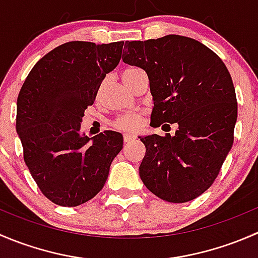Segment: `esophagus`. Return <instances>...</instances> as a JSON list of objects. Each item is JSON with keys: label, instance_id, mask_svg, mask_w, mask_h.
<instances>
[{"label": "esophagus", "instance_id": "esophagus-1", "mask_svg": "<svg viewBox=\"0 0 258 258\" xmlns=\"http://www.w3.org/2000/svg\"><path fill=\"white\" fill-rule=\"evenodd\" d=\"M135 139H136V136H135V135H128V134L123 135V142H124V144H128V142L134 141Z\"/></svg>", "mask_w": 258, "mask_h": 258}]
</instances>
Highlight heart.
<instances>
[{
    "label": "heart",
    "instance_id": "b5f03b06",
    "mask_svg": "<svg viewBox=\"0 0 258 258\" xmlns=\"http://www.w3.org/2000/svg\"><path fill=\"white\" fill-rule=\"evenodd\" d=\"M137 69H128L126 70V71L123 72V75H122V79H123L124 76H127V75H130L131 72L136 71ZM142 124V118L141 116H139V114H124V116H121L118 117V118L116 119V121L113 122V127L116 130H119V131H136V130H139L140 127H141Z\"/></svg>",
    "mask_w": 258,
    "mask_h": 258
}]
</instances>
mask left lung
<instances>
[{
    "instance_id": "left-lung-1",
    "label": "left lung",
    "mask_w": 258,
    "mask_h": 258,
    "mask_svg": "<svg viewBox=\"0 0 258 258\" xmlns=\"http://www.w3.org/2000/svg\"><path fill=\"white\" fill-rule=\"evenodd\" d=\"M124 47V63L150 80L152 126L177 124L173 136H140V177L165 201H192L210 188L232 147L237 100L230 72L212 49L184 36L126 41Z\"/></svg>"
}]
</instances>
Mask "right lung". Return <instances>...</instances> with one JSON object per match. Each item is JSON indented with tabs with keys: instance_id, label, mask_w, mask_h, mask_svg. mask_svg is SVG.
<instances>
[{
	"instance_id": "add662e5",
	"label": "right lung",
	"mask_w": 258,
	"mask_h": 258,
	"mask_svg": "<svg viewBox=\"0 0 258 258\" xmlns=\"http://www.w3.org/2000/svg\"><path fill=\"white\" fill-rule=\"evenodd\" d=\"M123 42L72 41L53 48L33 66L17 98L16 131L23 158L41 192L53 204L75 207L105 186L123 137L105 131L81 135L106 74L116 69Z\"/></svg>"
}]
</instances>
